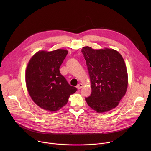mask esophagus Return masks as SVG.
<instances>
[{"label": "esophagus", "mask_w": 151, "mask_h": 151, "mask_svg": "<svg viewBox=\"0 0 151 151\" xmlns=\"http://www.w3.org/2000/svg\"><path fill=\"white\" fill-rule=\"evenodd\" d=\"M83 85L80 83V84H78V85L76 86V88H77L78 89H81V88H83Z\"/></svg>", "instance_id": "1"}]
</instances>
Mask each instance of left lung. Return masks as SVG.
Returning <instances> with one entry per match:
<instances>
[{"instance_id": "obj_1", "label": "left lung", "mask_w": 151, "mask_h": 151, "mask_svg": "<svg viewBox=\"0 0 151 151\" xmlns=\"http://www.w3.org/2000/svg\"><path fill=\"white\" fill-rule=\"evenodd\" d=\"M81 52L92 89L91 96L85 100L97 113L108 111L118 105L127 89L128 75L124 59L113 49L93 50L85 46Z\"/></svg>"}]
</instances>
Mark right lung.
Listing matches in <instances>:
<instances>
[{"label": "right lung", "instance_id": "1", "mask_svg": "<svg viewBox=\"0 0 151 151\" xmlns=\"http://www.w3.org/2000/svg\"><path fill=\"white\" fill-rule=\"evenodd\" d=\"M67 54L68 51L61 49L40 51L28 63L27 89L32 100L43 109L56 111L67 104L70 95L77 91L60 73L59 68Z\"/></svg>", "mask_w": 151, "mask_h": 151}]
</instances>
